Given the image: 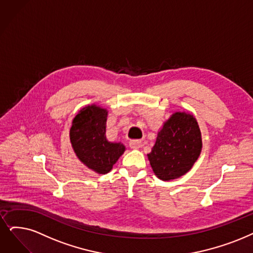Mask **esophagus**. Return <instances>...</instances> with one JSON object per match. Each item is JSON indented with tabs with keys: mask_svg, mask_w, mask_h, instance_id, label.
Here are the masks:
<instances>
[{
	"mask_svg": "<svg viewBox=\"0 0 253 253\" xmlns=\"http://www.w3.org/2000/svg\"><path fill=\"white\" fill-rule=\"evenodd\" d=\"M129 147L133 149H138L141 147V141L140 140H132L129 141Z\"/></svg>",
	"mask_w": 253,
	"mask_h": 253,
	"instance_id": "esophagus-1",
	"label": "esophagus"
}]
</instances>
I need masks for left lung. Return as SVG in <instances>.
<instances>
[{
	"mask_svg": "<svg viewBox=\"0 0 253 253\" xmlns=\"http://www.w3.org/2000/svg\"><path fill=\"white\" fill-rule=\"evenodd\" d=\"M203 142L196 119L176 112L163 126L156 144L147 155L156 175L170 180L184 175L198 159Z\"/></svg>",
	"mask_w": 253,
	"mask_h": 253,
	"instance_id": "1",
	"label": "left lung"
}]
</instances>
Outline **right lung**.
Returning a JSON list of instances; mask_svg holds the SVG:
<instances>
[{"instance_id":"right-lung-1","label":"right lung","mask_w":253,"mask_h":253,"mask_svg":"<svg viewBox=\"0 0 253 253\" xmlns=\"http://www.w3.org/2000/svg\"><path fill=\"white\" fill-rule=\"evenodd\" d=\"M107 114L100 107H85L70 128V142L78 158L99 174L108 173L125 151L124 144L109 142L106 138Z\"/></svg>"}]
</instances>
